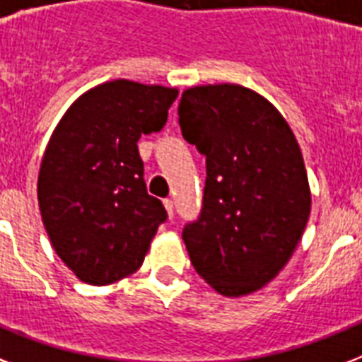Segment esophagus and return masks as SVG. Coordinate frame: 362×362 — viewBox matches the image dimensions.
<instances>
[{
  "mask_svg": "<svg viewBox=\"0 0 362 362\" xmlns=\"http://www.w3.org/2000/svg\"><path fill=\"white\" fill-rule=\"evenodd\" d=\"M165 209H167V214H169V218L173 220V216H175V209H173V201L170 199H165L163 201Z\"/></svg>",
  "mask_w": 362,
  "mask_h": 362,
  "instance_id": "1",
  "label": "esophagus"
}]
</instances>
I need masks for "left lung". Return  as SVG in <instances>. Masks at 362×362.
<instances>
[{
	"mask_svg": "<svg viewBox=\"0 0 362 362\" xmlns=\"http://www.w3.org/2000/svg\"><path fill=\"white\" fill-rule=\"evenodd\" d=\"M182 135L206 158L203 210L184 227L197 274L223 297H246L291 259L312 210L303 152L280 110L240 84L182 92Z\"/></svg>",
	"mask_w": 362,
	"mask_h": 362,
	"instance_id": "8db88e82",
	"label": "left lung"
}]
</instances>
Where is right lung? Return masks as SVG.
Wrapping results in <instances>:
<instances>
[{"mask_svg": "<svg viewBox=\"0 0 362 362\" xmlns=\"http://www.w3.org/2000/svg\"><path fill=\"white\" fill-rule=\"evenodd\" d=\"M178 88L116 78L65 110L42 153L37 199L54 252L90 286H109L142 264L161 201L148 195L136 141L159 131Z\"/></svg>", "mask_w": 362, "mask_h": 362, "instance_id": "obj_1", "label": "right lung"}]
</instances>
